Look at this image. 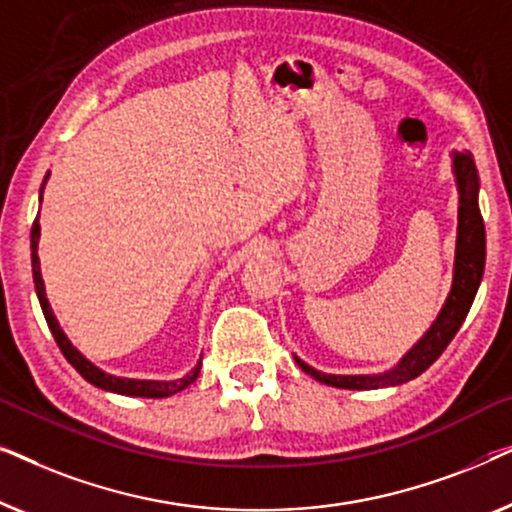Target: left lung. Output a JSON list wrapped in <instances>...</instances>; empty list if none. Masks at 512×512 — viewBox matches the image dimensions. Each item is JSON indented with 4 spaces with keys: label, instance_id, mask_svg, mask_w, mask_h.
I'll use <instances>...</instances> for the list:
<instances>
[{
    "label": "left lung",
    "instance_id": "1",
    "mask_svg": "<svg viewBox=\"0 0 512 512\" xmlns=\"http://www.w3.org/2000/svg\"><path fill=\"white\" fill-rule=\"evenodd\" d=\"M454 174H457L459 186V226H457V258H454V279L450 296H447L443 310L438 319L426 331L422 340L403 356L396 368H391L384 375H326L321 370H314L300 361L296 363L312 375L314 380L328 384V387L340 389H380V387H398V384L415 380L422 375L445 347L450 345L454 335L464 324L468 310H471L475 293L482 282L485 272V221H482L478 207V170L471 153H454Z\"/></svg>",
    "mask_w": 512,
    "mask_h": 512
}]
</instances>
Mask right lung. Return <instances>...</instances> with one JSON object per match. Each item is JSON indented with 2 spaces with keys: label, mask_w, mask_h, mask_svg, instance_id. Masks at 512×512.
Returning <instances> with one entry per match:
<instances>
[{
  "label": "right lung",
  "mask_w": 512,
  "mask_h": 512,
  "mask_svg": "<svg viewBox=\"0 0 512 512\" xmlns=\"http://www.w3.org/2000/svg\"><path fill=\"white\" fill-rule=\"evenodd\" d=\"M48 179V174H46ZM44 179V184H46ZM41 191H44V186H41ZM39 219H34L32 223V240H30V247H32V275H34V289H37V296H39V305L41 310H44V317H46V324L51 328L55 342H58L60 352L65 354V359L72 363V366L79 370L83 380H88L90 384H95V387L100 389H107V391H114V394H123V396H142V398H167L172 394H177V391L186 389L188 384H193L198 380L200 375V366L202 361H198V366H195L191 373L181 377V380H172V382H156V380H130V377H116V375H109L100 370L97 366H93L86 356H83L79 349H76L72 342L67 340V335L62 333V328L58 324V319H55V314L51 310V305H48V298H46V289H44V279H41V270H39V256H37V244H39Z\"/></svg>",
  "instance_id": "obj_1"
}]
</instances>
